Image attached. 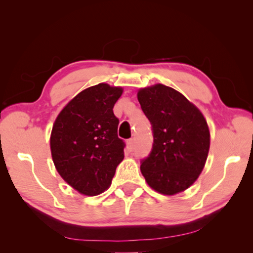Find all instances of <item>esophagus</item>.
Masks as SVG:
<instances>
[{"mask_svg": "<svg viewBox=\"0 0 253 253\" xmlns=\"http://www.w3.org/2000/svg\"><path fill=\"white\" fill-rule=\"evenodd\" d=\"M133 139H129V140L127 141V148H128V150H129V151H132V149H133Z\"/></svg>", "mask_w": 253, "mask_h": 253, "instance_id": "esophagus-1", "label": "esophagus"}]
</instances>
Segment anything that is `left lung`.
I'll use <instances>...</instances> for the list:
<instances>
[{"instance_id": "obj_1", "label": "left lung", "mask_w": 253, "mask_h": 253, "mask_svg": "<svg viewBox=\"0 0 253 253\" xmlns=\"http://www.w3.org/2000/svg\"><path fill=\"white\" fill-rule=\"evenodd\" d=\"M137 98L152 125L153 147L140 170L147 184L164 196L188 189L206 165L210 130L201 111L178 91L157 84Z\"/></svg>"}]
</instances>
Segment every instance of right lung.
Wrapping results in <instances>:
<instances>
[{
  "label": "right lung",
  "instance_id": "right-lung-1",
  "mask_svg": "<svg viewBox=\"0 0 253 253\" xmlns=\"http://www.w3.org/2000/svg\"><path fill=\"white\" fill-rule=\"evenodd\" d=\"M122 87L99 84L79 92L53 124L50 148L57 173L84 196H98L111 186L124 159L113 113Z\"/></svg>",
  "mask_w": 253,
  "mask_h": 253
}]
</instances>
